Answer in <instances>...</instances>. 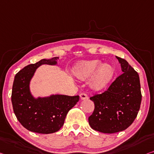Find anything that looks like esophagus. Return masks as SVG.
I'll list each match as a JSON object with an SVG mask.
<instances>
[{"label":"esophagus","mask_w":154,"mask_h":154,"mask_svg":"<svg viewBox=\"0 0 154 154\" xmlns=\"http://www.w3.org/2000/svg\"><path fill=\"white\" fill-rule=\"evenodd\" d=\"M80 98H81V100H87L88 98V97L86 93H82L80 94Z\"/></svg>","instance_id":"1"}]
</instances>
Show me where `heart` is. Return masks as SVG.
<instances>
[{"mask_svg":"<svg viewBox=\"0 0 154 154\" xmlns=\"http://www.w3.org/2000/svg\"><path fill=\"white\" fill-rule=\"evenodd\" d=\"M91 82V87L95 91H101L106 86L113 77L115 70L112 66L104 64L98 60L82 61L75 68V75L80 79H86L92 76L96 71Z\"/></svg>","mask_w":154,"mask_h":154,"instance_id":"1","label":"heart"}]
</instances>
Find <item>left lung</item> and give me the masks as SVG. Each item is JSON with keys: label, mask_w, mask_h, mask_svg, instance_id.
<instances>
[{"label": "left lung", "mask_w": 154, "mask_h": 154, "mask_svg": "<svg viewBox=\"0 0 154 154\" xmlns=\"http://www.w3.org/2000/svg\"><path fill=\"white\" fill-rule=\"evenodd\" d=\"M116 57L122 73L106 91L90 97L95 109L88 123L93 129L104 134L127 129L136 118L142 100L138 74L125 59Z\"/></svg>", "instance_id": "left-lung-1"}]
</instances>
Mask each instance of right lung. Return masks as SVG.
Returning a JSON list of instances; mask_svg holds the SVG:
<instances>
[{"mask_svg":"<svg viewBox=\"0 0 154 154\" xmlns=\"http://www.w3.org/2000/svg\"><path fill=\"white\" fill-rule=\"evenodd\" d=\"M54 57L41 59L26 66L17 73L14 80L11 103L18 122L30 131L49 134L62 127L66 115L77 104L79 96L56 95L34 99L29 93V84L36 68L41 64L54 65Z\"/></svg>","mask_w":154,"mask_h":154,"instance_id":"1","label":"right lung"}]
</instances>
